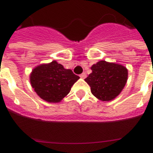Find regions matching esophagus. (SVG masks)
Returning a JSON list of instances; mask_svg holds the SVG:
<instances>
[{
  "mask_svg": "<svg viewBox=\"0 0 153 153\" xmlns=\"http://www.w3.org/2000/svg\"><path fill=\"white\" fill-rule=\"evenodd\" d=\"M86 77V73H82V74H80V78H81V79H85Z\"/></svg>",
  "mask_w": 153,
  "mask_h": 153,
  "instance_id": "34e87169",
  "label": "esophagus"
}]
</instances>
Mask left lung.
Wrapping results in <instances>:
<instances>
[{"label":"left lung","instance_id":"obj_1","mask_svg":"<svg viewBox=\"0 0 153 153\" xmlns=\"http://www.w3.org/2000/svg\"><path fill=\"white\" fill-rule=\"evenodd\" d=\"M85 81L91 86L94 96L103 102H109L120 94L128 79V70L116 62L102 60L91 67Z\"/></svg>","mask_w":153,"mask_h":153}]
</instances>
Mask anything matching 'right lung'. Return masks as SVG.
<instances>
[{
	"mask_svg": "<svg viewBox=\"0 0 153 153\" xmlns=\"http://www.w3.org/2000/svg\"><path fill=\"white\" fill-rule=\"evenodd\" d=\"M79 79L71 70L65 69L55 60L38 65L30 74V83L35 92L50 103L61 102Z\"/></svg>",
	"mask_w": 153,
	"mask_h": 153,
	"instance_id": "1",
	"label": "right lung"
}]
</instances>
